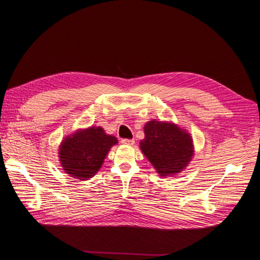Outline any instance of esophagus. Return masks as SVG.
Wrapping results in <instances>:
<instances>
[{"label":"esophagus","mask_w":260,"mask_h":260,"mask_svg":"<svg viewBox=\"0 0 260 260\" xmlns=\"http://www.w3.org/2000/svg\"><path fill=\"white\" fill-rule=\"evenodd\" d=\"M121 143L122 144H124V145H129V146H131V145H133L135 144V140H131V139H122L121 140Z\"/></svg>","instance_id":"esophagus-1"}]
</instances>
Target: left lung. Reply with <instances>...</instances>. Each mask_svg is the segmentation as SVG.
Segmentation results:
<instances>
[{
    "instance_id": "1",
    "label": "left lung",
    "mask_w": 260,
    "mask_h": 260,
    "mask_svg": "<svg viewBox=\"0 0 260 260\" xmlns=\"http://www.w3.org/2000/svg\"><path fill=\"white\" fill-rule=\"evenodd\" d=\"M145 138L140 148L159 176L167 177L182 171L193 157V141L177 124L152 120L144 125Z\"/></svg>"
}]
</instances>
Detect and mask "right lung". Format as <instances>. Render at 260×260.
<instances>
[{
	"mask_svg": "<svg viewBox=\"0 0 260 260\" xmlns=\"http://www.w3.org/2000/svg\"><path fill=\"white\" fill-rule=\"evenodd\" d=\"M117 138L106 135L103 128L91 127L68 136L59 146V161L65 172L85 180L96 174Z\"/></svg>",
	"mask_w": 260,
	"mask_h": 260,
	"instance_id": "right-lung-1",
	"label": "right lung"
}]
</instances>
